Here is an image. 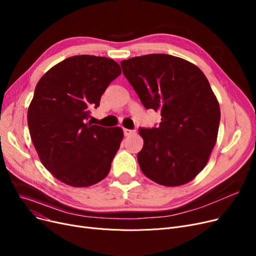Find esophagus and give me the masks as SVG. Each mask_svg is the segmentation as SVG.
I'll return each mask as SVG.
<instances>
[{"label": "esophagus", "instance_id": "obj_1", "mask_svg": "<svg viewBox=\"0 0 256 256\" xmlns=\"http://www.w3.org/2000/svg\"><path fill=\"white\" fill-rule=\"evenodd\" d=\"M124 136H130L132 134L135 132V130H128V128H124Z\"/></svg>", "mask_w": 256, "mask_h": 256}]
</instances>
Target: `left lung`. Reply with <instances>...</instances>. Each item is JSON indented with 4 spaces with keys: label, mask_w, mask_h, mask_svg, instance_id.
<instances>
[{
    "label": "left lung",
    "mask_w": 256,
    "mask_h": 256,
    "mask_svg": "<svg viewBox=\"0 0 256 256\" xmlns=\"http://www.w3.org/2000/svg\"><path fill=\"white\" fill-rule=\"evenodd\" d=\"M120 64L145 109L162 116L158 126L139 128L144 145L137 158L144 176L167 186L189 182L206 165L220 124L219 102L206 76L166 54Z\"/></svg>",
    "instance_id": "obj_1"
}]
</instances>
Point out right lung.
Masks as SVG:
<instances>
[{"label":"right lung","mask_w":256,"mask_h":256,"mask_svg":"<svg viewBox=\"0 0 256 256\" xmlns=\"http://www.w3.org/2000/svg\"><path fill=\"white\" fill-rule=\"evenodd\" d=\"M120 74L112 59L80 55L52 67L37 83L28 110L30 135L42 163L60 182L89 186L109 173L124 132L87 120Z\"/></svg>","instance_id":"add662e5"}]
</instances>
